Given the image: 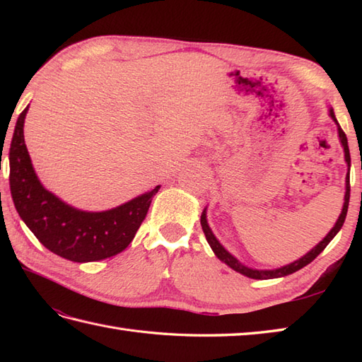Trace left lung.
Listing matches in <instances>:
<instances>
[{"label":"left lung","mask_w":362,"mask_h":362,"mask_svg":"<svg viewBox=\"0 0 362 362\" xmlns=\"http://www.w3.org/2000/svg\"><path fill=\"white\" fill-rule=\"evenodd\" d=\"M329 115H332V118L336 121V117H334V112H333V110H329ZM336 122H337V121H336ZM337 130H339V138H341V143H342V146H344L345 161H347V165L350 166V151H349L347 136H345V132H344V130H342L341 127L337 129ZM345 185H347V187H345V202H344L342 213H341L339 219H337L336 226H334L332 230H329V233L324 238V241H320L311 252L306 253V255L302 257L300 259L294 261V263H291V264H288V266H283V267H280V269H274V271H257V269H250V267H247V266L241 264L240 261H238L235 257L230 255V253H228L224 247H222V245L219 244V241H218L216 238H214V235L211 233V230H210L209 224H206L205 213H202V216H201V226H202V230H204V233H205L206 241H209L210 247H211L213 252H214V255H216L221 261H224V263H226L227 266L235 269L236 272H240V274H243V275H245V276H249V279H255V280L279 279V276H284V275L294 274V272L298 271V269H302V267H305L306 264H310L311 261H313L314 258H316L322 250H324V249L327 247V245L329 244V241H332L333 238L336 236V233L339 232L341 227L344 226V221H345V216H347V210H349V201H350V177H349V175H347V180H345Z\"/></svg>","instance_id":"8db88e82"}]
</instances>
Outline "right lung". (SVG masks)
Listing matches in <instances>:
<instances>
[{
  "instance_id": "right-lung-1",
  "label": "right lung",
  "mask_w": 362,
  "mask_h": 362,
  "mask_svg": "<svg viewBox=\"0 0 362 362\" xmlns=\"http://www.w3.org/2000/svg\"><path fill=\"white\" fill-rule=\"evenodd\" d=\"M28 107L20 113L9 149V183L15 209L46 249L74 263L118 255L132 243L160 187L117 209L76 210L46 191L30 163L23 135Z\"/></svg>"
}]
</instances>
